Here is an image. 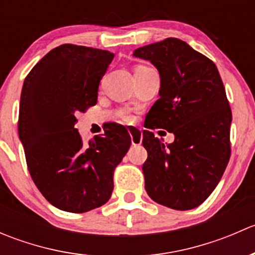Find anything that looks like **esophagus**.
<instances>
[{
  "mask_svg": "<svg viewBox=\"0 0 255 255\" xmlns=\"http://www.w3.org/2000/svg\"><path fill=\"white\" fill-rule=\"evenodd\" d=\"M128 132H129L130 135V142H132L133 145H140L142 144L143 134L138 128L135 127H129L128 128Z\"/></svg>",
  "mask_w": 255,
  "mask_h": 255,
  "instance_id": "esophagus-1",
  "label": "esophagus"
}]
</instances>
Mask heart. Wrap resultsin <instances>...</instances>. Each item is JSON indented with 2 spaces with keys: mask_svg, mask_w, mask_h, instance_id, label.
I'll list each match as a JSON object with an SVG mask.
<instances>
[{
  "mask_svg": "<svg viewBox=\"0 0 255 255\" xmlns=\"http://www.w3.org/2000/svg\"><path fill=\"white\" fill-rule=\"evenodd\" d=\"M122 117L125 118L126 121H130V120H132V116H130L128 112H123L122 113Z\"/></svg>",
  "mask_w": 255,
  "mask_h": 255,
  "instance_id": "1",
  "label": "heart"
}]
</instances>
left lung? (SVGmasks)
I'll list each match as a JSON object with an SVG mask.
<instances>
[{"label": "left lung", "instance_id": "1", "mask_svg": "<svg viewBox=\"0 0 255 255\" xmlns=\"http://www.w3.org/2000/svg\"><path fill=\"white\" fill-rule=\"evenodd\" d=\"M133 56L150 61L160 75V97L146 115V128L175 135L165 144L143 132L146 194L174 210L200 206L218 185L231 156L232 112L217 66L177 38L135 49Z\"/></svg>", "mask_w": 255, "mask_h": 255}]
</instances>
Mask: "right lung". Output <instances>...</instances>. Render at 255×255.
Returning a JSON list of instances; mask_svg holds the SVG:
<instances>
[{
	"label": "right lung",
	"mask_w": 255,
	"mask_h": 255,
	"mask_svg": "<svg viewBox=\"0 0 255 255\" xmlns=\"http://www.w3.org/2000/svg\"><path fill=\"white\" fill-rule=\"evenodd\" d=\"M113 54L63 44L43 56L23 82L18 134L28 170L43 196L61 211L82 213L106 204L113 173L130 146L127 129L109 125L82 142L76 115L97 104Z\"/></svg>",
	"instance_id": "right-lung-1"
}]
</instances>
